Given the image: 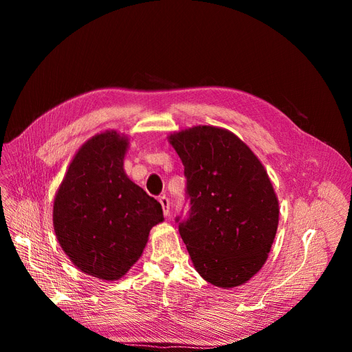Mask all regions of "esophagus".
<instances>
[{"label":"esophagus","mask_w":352,"mask_h":352,"mask_svg":"<svg viewBox=\"0 0 352 352\" xmlns=\"http://www.w3.org/2000/svg\"><path fill=\"white\" fill-rule=\"evenodd\" d=\"M158 201H160V204H161V207H162L164 215L168 217V214H170V199L166 198L165 195H162V197L158 198Z\"/></svg>","instance_id":"obj_1"}]
</instances>
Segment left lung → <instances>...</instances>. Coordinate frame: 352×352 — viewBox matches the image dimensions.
I'll use <instances>...</instances> for the list:
<instances>
[{"instance_id":"obj_1","label":"left lung","mask_w":352,"mask_h":352,"mask_svg":"<svg viewBox=\"0 0 352 352\" xmlns=\"http://www.w3.org/2000/svg\"><path fill=\"white\" fill-rule=\"evenodd\" d=\"M187 178L190 210L177 217L192 264L206 281L232 288L267 261L278 199L267 171L232 133L210 125L170 135Z\"/></svg>"}]
</instances>
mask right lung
Segmentation results:
<instances>
[{"label": "right lung", "instance_id": "obj_1", "mask_svg": "<svg viewBox=\"0 0 352 352\" xmlns=\"http://www.w3.org/2000/svg\"><path fill=\"white\" fill-rule=\"evenodd\" d=\"M128 140L116 131L87 141L68 166L54 199V230L64 252L82 272L114 281L131 268L161 204L126 177Z\"/></svg>", "mask_w": 352, "mask_h": 352}]
</instances>
